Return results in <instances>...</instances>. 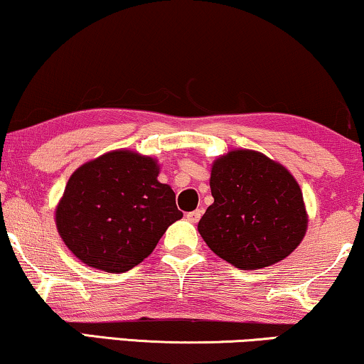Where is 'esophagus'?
<instances>
[{
	"mask_svg": "<svg viewBox=\"0 0 364 364\" xmlns=\"http://www.w3.org/2000/svg\"><path fill=\"white\" fill-rule=\"evenodd\" d=\"M200 217H202V210H193V212H188L187 215H186V218L188 222H192V223H197L198 220H200Z\"/></svg>",
	"mask_w": 364,
	"mask_h": 364,
	"instance_id": "obj_1",
	"label": "esophagus"
}]
</instances>
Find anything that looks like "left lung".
Here are the masks:
<instances>
[{"label": "left lung", "mask_w": 364, "mask_h": 364, "mask_svg": "<svg viewBox=\"0 0 364 364\" xmlns=\"http://www.w3.org/2000/svg\"><path fill=\"white\" fill-rule=\"evenodd\" d=\"M213 203L198 222L212 252L243 270L270 267L300 245L306 212L295 178L255 151H232L212 167Z\"/></svg>", "instance_id": "8db88e82"}]
</instances>
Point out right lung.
Here are the masks:
<instances>
[{
    "mask_svg": "<svg viewBox=\"0 0 364 364\" xmlns=\"http://www.w3.org/2000/svg\"><path fill=\"white\" fill-rule=\"evenodd\" d=\"M154 159L114 151L79 167L68 181L56 225L86 265L124 273L151 255L168 225L182 218L176 193L157 181Z\"/></svg>",
    "mask_w": 364,
    "mask_h": 364,
    "instance_id": "right-lung-1",
    "label": "right lung"
}]
</instances>
